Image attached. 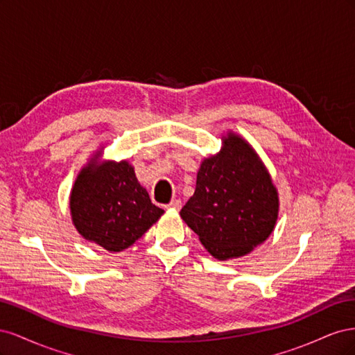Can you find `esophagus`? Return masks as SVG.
<instances>
[{
    "label": "esophagus",
    "instance_id": "esophagus-1",
    "mask_svg": "<svg viewBox=\"0 0 355 355\" xmlns=\"http://www.w3.org/2000/svg\"><path fill=\"white\" fill-rule=\"evenodd\" d=\"M167 209H176V210H179L180 207H182V201L180 200H171L168 204H167V206H166Z\"/></svg>",
    "mask_w": 355,
    "mask_h": 355
}]
</instances>
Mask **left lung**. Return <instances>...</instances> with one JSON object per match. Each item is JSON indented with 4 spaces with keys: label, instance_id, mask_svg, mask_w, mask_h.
I'll return each instance as SVG.
<instances>
[{
    "label": "left lung",
    "instance_id": "8db88e82",
    "mask_svg": "<svg viewBox=\"0 0 355 355\" xmlns=\"http://www.w3.org/2000/svg\"><path fill=\"white\" fill-rule=\"evenodd\" d=\"M180 216L219 261L250 253L272 232L278 197L252 146L232 133L222 151L202 161L196 192Z\"/></svg>",
    "mask_w": 355,
    "mask_h": 355
}]
</instances>
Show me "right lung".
<instances>
[{
	"label": "right lung",
	"instance_id": "obj_1",
	"mask_svg": "<svg viewBox=\"0 0 355 355\" xmlns=\"http://www.w3.org/2000/svg\"><path fill=\"white\" fill-rule=\"evenodd\" d=\"M98 157L75 180L72 220L85 240L108 252H123L141 239L164 210L153 204L127 161L99 163Z\"/></svg>",
	"mask_w": 355,
	"mask_h": 355
}]
</instances>
